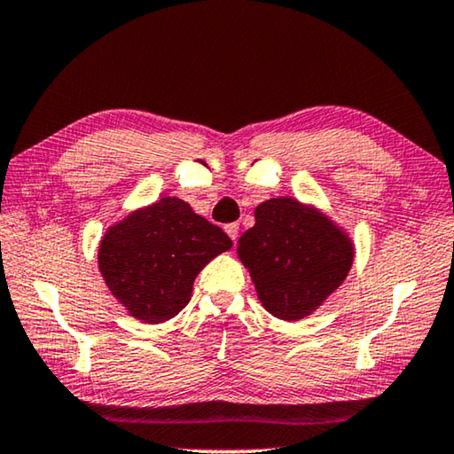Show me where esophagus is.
Masks as SVG:
<instances>
[{
    "label": "esophagus",
    "instance_id": "34e87169",
    "mask_svg": "<svg viewBox=\"0 0 454 454\" xmlns=\"http://www.w3.org/2000/svg\"><path fill=\"white\" fill-rule=\"evenodd\" d=\"M225 231H227V235L233 241H238V235H239V225H238V223H229V225H225Z\"/></svg>",
    "mask_w": 454,
    "mask_h": 454
}]
</instances>
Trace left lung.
I'll use <instances>...</instances> for the list:
<instances>
[{
    "label": "left lung",
    "instance_id": "left-lung-1",
    "mask_svg": "<svg viewBox=\"0 0 454 454\" xmlns=\"http://www.w3.org/2000/svg\"><path fill=\"white\" fill-rule=\"evenodd\" d=\"M238 254L266 311L303 319L344 282L354 249L330 219L294 199L255 208V225L239 238Z\"/></svg>",
    "mask_w": 454,
    "mask_h": 454
}]
</instances>
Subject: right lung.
<instances>
[{
	"mask_svg": "<svg viewBox=\"0 0 454 454\" xmlns=\"http://www.w3.org/2000/svg\"><path fill=\"white\" fill-rule=\"evenodd\" d=\"M231 246L229 235L188 202L161 199L110 227L98 262L129 313L160 324L188 305L196 274Z\"/></svg>",
	"mask_w": 454,
	"mask_h": 454,
	"instance_id": "right-lung-1",
	"label": "right lung"
}]
</instances>
